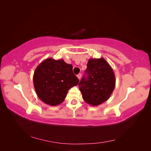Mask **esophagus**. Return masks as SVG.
<instances>
[{
	"label": "esophagus",
	"instance_id": "obj_1",
	"mask_svg": "<svg viewBox=\"0 0 151 151\" xmlns=\"http://www.w3.org/2000/svg\"><path fill=\"white\" fill-rule=\"evenodd\" d=\"M81 76H82V74H79L77 76V78H78L79 80L81 79Z\"/></svg>",
	"mask_w": 151,
	"mask_h": 151
}]
</instances>
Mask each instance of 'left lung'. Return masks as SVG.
I'll list each match as a JSON object with an SVG mask.
<instances>
[{
	"label": "left lung",
	"instance_id": "left-lung-1",
	"mask_svg": "<svg viewBox=\"0 0 151 151\" xmlns=\"http://www.w3.org/2000/svg\"><path fill=\"white\" fill-rule=\"evenodd\" d=\"M84 76L79 84L84 101L98 106L109 98L115 87V76L104 58H89Z\"/></svg>",
	"mask_w": 151,
	"mask_h": 151
}]
</instances>
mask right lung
<instances>
[{
    "instance_id": "1",
    "label": "right lung",
    "mask_w": 151,
    "mask_h": 151,
    "mask_svg": "<svg viewBox=\"0 0 151 151\" xmlns=\"http://www.w3.org/2000/svg\"><path fill=\"white\" fill-rule=\"evenodd\" d=\"M72 67L63 59L48 58L40 63L33 75L35 89L40 99L50 106L64 101L68 91L79 82Z\"/></svg>"
}]
</instances>
